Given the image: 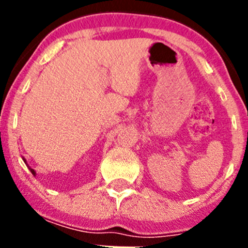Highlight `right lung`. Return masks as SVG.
Returning a JSON list of instances; mask_svg holds the SVG:
<instances>
[{
	"label": "right lung",
	"mask_w": 248,
	"mask_h": 248,
	"mask_svg": "<svg viewBox=\"0 0 248 248\" xmlns=\"http://www.w3.org/2000/svg\"><path fill=\"white\" fill-rule=\"evenodd\" d=\"M31 172H32V174H33V175L36 174V172H34V170H32V169H31Z\"/></svg>",
	"instance_id": "right-lung-1"
}]
</instances>
